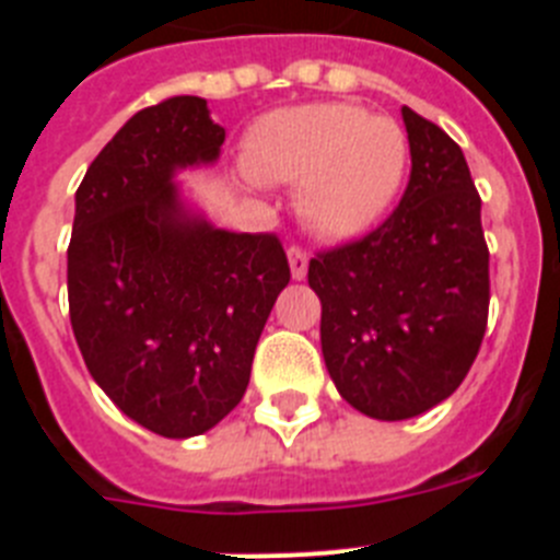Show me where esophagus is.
Instances as JSON below:
<instances>
[{"instance_id": "1", "label": "esophagus", "mask_w": 560, "mask_h": 560, "mask_svg": "<svg viewBox=\"0 0 560 560\" xmlns=\"http://www.w3.org/2000/svg\"><path fill=\"white\" fill-rule=\"evenodd\" d=\"M289 266H291V277H294V280H303V277L308 275V255H305V249H300V246H291Z\"/></svg>"}]
</instances>
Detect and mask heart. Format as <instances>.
I'll use <instances>...</instances> for the list:
<instances>
[{"label":"heart","instance_id":"obj_1","mask_svg":"<svg viewBox=\"0 0 560 560\" xmlns=\"http://www.w3.org/2000/svg\"><path fill=\"white\" fill-rule=\"evenodd\" d=\"M407 133L353 103L277 108L244 137V171L266 185H300L296 210L325 237H353L389 210L407 173Z\"/></svg>","mask_w":560,"mask_h":560}]
</instances>
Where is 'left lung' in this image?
<instances>
[{"instance_id":"8db88e82","label":"left lung","mask_w":560,"mask_h":560,"mask_svg":"<svg viewBox=\"0 0 560 560\" xmlns=\"http://www.w3.org/2000/svg\"><path fill=\"white\" fill-rule=\"evenodd\" d=\"M412 173L378 230L308 264L323 355L350 407L407 420L471 370L491 303L479 192L446 131L404 106Z\"/></svg>"}]
</instances>
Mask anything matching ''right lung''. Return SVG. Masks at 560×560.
Returning <instances> with one entry per match:
<instances>
[{"label": "right lung", "instance_id": "1", "mask_svg": "<svg viewBox=\"0 0 560 560\" xmlns=\"http://www.w3.org/2000/svg\"><path fill=\"white\" fill-rule=\"evenodd\" d=\"M205 97L137 112L89 165L67 249L69 319L89 373L162 438L205 434L241 404L257 339L289 285L277 235L212 226L176 173L212 165Z\"/></svg>", "mask_w": 560, "mask_h": 560}]
</instances>
